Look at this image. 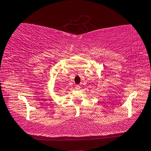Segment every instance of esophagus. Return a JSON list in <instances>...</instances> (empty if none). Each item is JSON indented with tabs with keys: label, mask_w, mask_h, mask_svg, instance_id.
Here are the masks:
<instances>
[{
	"label": "esophagus",
	"mask_w": 151,
	"mask_h": 151,
	"mask_svg": "<svg viewBox=\"0 0 151 151\" xmlns=\"http://www.w3.org/2000/svg\"><path fill=\"white\" fill-rule=\"evenodd\" d=\"M80 88H81L80 86H78V85H76V86H75V89H76V90H80Z\"/></svg>",
	"instance_id": "1"
}]
</instances>
